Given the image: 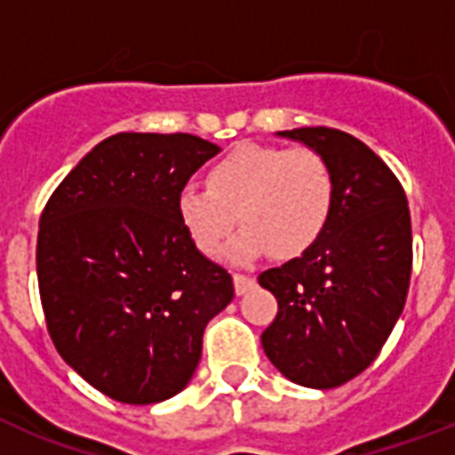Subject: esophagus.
<instances>
[{
	"mask_svg": "<svg viewBox=\"0 0 455 455\" xmlns=\"http://www.w3.org/2000/svg\"><path fill=\"white\" fill-rule=\"evenodd\" d=\"M234 288L235 295H245L250 288H255V278L252 276H243V274H235L234 276Z\"/></svg>",
	"mask_w": 455,
	"mask_h": 455,
	"instance_id": "obj_1",
	"label": "esophagus"
}]
</instances>
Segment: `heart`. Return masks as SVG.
<instances>
[{
	"instance_id": "1",
	"label": "heart",
	"mask_w": 455,
	"mask_h": 455,
	"mask_svg": "<svg viewBox=\"0 0 455 455\" xmlns=\"http://www.w3.org/2000/svg\"><path fill=\"white\" fill-rule=\"evenodd\" d=\"M207 188L184 186L177 214L193 245L207 257L220 255L235 227L243 231L228 245L238 264L271 255H304L328 227L335 203L331 164L311 148L241 144L207 170Z\"/></svg>"
}]
</instances>
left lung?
I'll return each mask as SVG.
<instances>
[{
	"instance_id": "8db88e82",
	"label": "left lung",
	"mask_w": 455,
	"mask_h": 455,
	"mask_svg": "<svg viewBox=\"0 0 455 455\" xmlns=\"http://www.w3.org/2000/svg\"><path fill=\"white\" fill-rule=\"evenodd\" d=\"M276 134L325 157L335 203L304 255L259 274L278 299L262 347L295 385L339 387L373 363L402 316L413 259L409 203L392 170L352 134L328 127Z\"/></svg>"
}]
</instances>
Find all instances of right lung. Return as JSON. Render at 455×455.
<instances>
[{
    "mask_svg": "<svg viewBox=\"0 0 455 455\" xmlns=\"http://www.w3.org/2000/svg\"><path fill=\"white\" fill-rule=\"evenodd\" d=\"M221 148L193 134L123 132L94 146L46 203L37 278L68 366L110 399L157 403L198 368L234 281L181 227L177 193Z\"/></svg>",
    "mask_w": 455,
    "mask_h": 455,
    "instance_id": "add662e5",
    "label": "right lung"
}]
</instances>
